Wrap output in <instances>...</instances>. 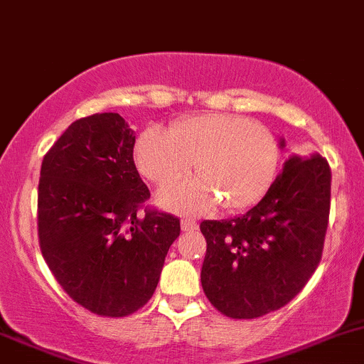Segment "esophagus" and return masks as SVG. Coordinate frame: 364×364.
Masks as SVG:
<instances>
[{"instance_id": "1", "label": "esophagus", "mask_w": 364, "mask_h": 364, "mask_svg": "<svg viewBox=\"0 0 364 364\" xmlns=\"http://www.w3.org/2000/svg\"><path fill=\"white\" fill-rule=\"evenodd\" d=\"M181 225H182L183 232H189V230H196L198 229V222L194 220V218H191V217L182 218Z\"/></svg>"}]
</instances>
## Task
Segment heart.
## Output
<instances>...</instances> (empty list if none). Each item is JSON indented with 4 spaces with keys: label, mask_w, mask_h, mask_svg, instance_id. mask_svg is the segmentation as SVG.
<instances>
[{
    "label": "heart",
    "mask_w": 364,
    "mask_h": 364,
    "mask_svg": "<svg viewBox=\"0 0 364 364\" xmlns=\"http://www.w3.org/2000/svg\"><path fill=\"white\" fill-rule=\"evenodd\" d=\"M140 173L158 187L182 181L193 163L201 177L177 183L159 196L163 206L199 213L222 201L229 212L252 208L271 189L279 166V144L269 128L236 114H201L147 128L135 144Z\"/></svg>",
    "instance_id": "heart-1"
}]
</instances>
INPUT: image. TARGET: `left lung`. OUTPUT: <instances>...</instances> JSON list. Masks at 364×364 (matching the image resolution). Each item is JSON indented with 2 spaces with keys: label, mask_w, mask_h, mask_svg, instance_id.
Instances as JSON below:
<instances>
[{
  "label": "left lung",
  "mask_w": 364,
  "mask_h": 364,
  "mask_svg": "<svg viewBox=\"0 0 364 364\" xmlns=\"http://www.w3.org/2000/svg\"><path fill=\"white\" fill-rule=\"evenodd\" d=\"M330 194L326 159L291 156L253 208L201 222V284L210 304L228 318L253 319L295 299L321 260Z\"/></svg>",
  "instance_id": "left-lung-1"
}]
</instances>
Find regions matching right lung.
<instances>
[{
  "label": "right lung",
  "instance_id": "add662e5",
  "mask_svg": "<svg viewBox=\"0 0 364 364\" xmlns=\"http://www.w3.org/2000/svg\"><path fill=\"white\" fill-rule=\"evenodd\" d=\"M135 135L118 112L76 119L50 147L38 186V237L46 265L81 307L124 318L158 287L181 220L146 206Z\"/></svg>",
  "mask_w": 364,
  "mask_h": 364
}]
</instances>
